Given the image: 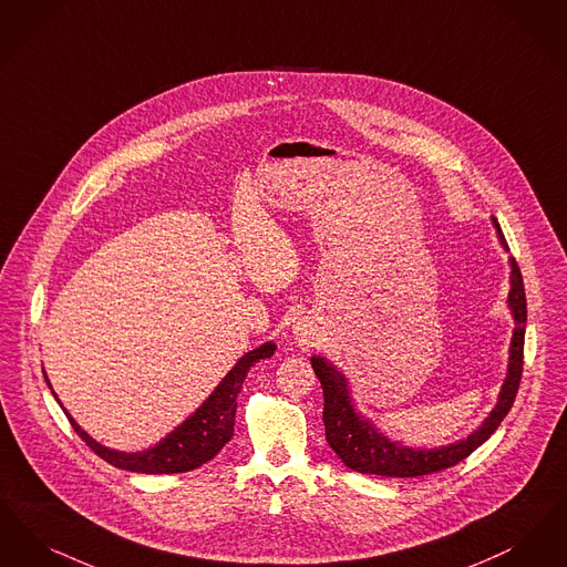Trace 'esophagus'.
Segmentation results:
<instances>
[{"label": "esophagus", "mask_w": 567, "mask_h": 567, "mask_svg": "<svg viewBox=\"0 0 567 567\" xmlns=\"http://www.w3.org/2000/svg\"><path fill=\"white\" fill-rule=\"evenodd\" d=\"M296 343L302 347H309L313 343V328L307 321H298L295 328Z\"/></svg>", "instance_id": "34e87169"}]
</instances>
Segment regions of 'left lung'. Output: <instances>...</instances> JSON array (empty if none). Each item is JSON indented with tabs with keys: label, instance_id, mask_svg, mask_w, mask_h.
<instances>
[{
	"label": "left lung",
	"instance_id": "1",
	"mask_svg": "<svg viewBox=\"0 0 567 567\" xmlns=\"http://www.w3.org/2000/svg\"><path fill=\"white\" fill-rule=\"evenodd\" d=\"M497 228L502 246L506 239L499 230V224L493 218ZM511 295L508 305L515 316V334L511 346V364L508 374L502 385L497 404L485 423L470 434L466 441L449 444L443 449H409L388 441L379 434L367 419L360 417L351 404L346 377L328 364L323 358H311V367L320 379L323 390V425H326V441L332 451L343 460L347 468L362 472V474H377V476H394V478H413L432 474L439 470L451 468L466 460L481 444L485 443L497 425L508 415L515 398H517L518 383L523 374V346H525V321H527V300L523 277L518 271L515 258L511 260Z\"/></svg>",
	"mask_w": 567,
	"mask_h": 567
}]
</instances>
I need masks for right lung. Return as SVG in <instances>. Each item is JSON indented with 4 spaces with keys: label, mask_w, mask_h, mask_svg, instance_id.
<instances>
[{
    "label": "right lung",
    "mask_w": 567,
    "mask_h": 567,
    "mask_svg": "<svg viewBox=\"0 0 567 567\" xmlns=\"http://www.w3.org/2000/svg\"><path fill=\"white\" fill-rule=\"evenodd\" d=\"M272 351H275V346L265 343V346L246 353L235 364V369L221 379L220 385L203 402V406L195 415H190L179 427H175L167 439H163L161 443L154 444L152 449L142 451V453L112 451L103 444L95 443L75 423L74 419L70 417V413L65 409L63 411L70 419L75 434L89 444L101 460H105L107 464H112L116 468L142 472V474L190 472V470L203 466L205 462L214 460L220 453L221 446L233 439L237 395L241 392L247 370L251 369L256 362L271 358ZM47 383H49V379H47Z\"/></svg>",
    "instance_id": "obj_1"
}]
</instances>
